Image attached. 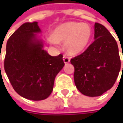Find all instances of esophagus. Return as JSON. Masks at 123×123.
Masks as SVG:
<instances>
[{
    "instance_id": "obj_1",
    "label": "esophagus",
    "mask_w": 123,
    "mask_h": 123,
    "mask_svg": "<svg viewBox=\"0 0 123 123\" xmlns=\"http://www.w3.org/2000/svg\"><path fill=\"white\" fill-rule=\"evenodd\" d=\"M62 59H63V61H64L65 63H68V62H70V58L68 57H67V56H63Z\"/></svg>"
}]
</instances>
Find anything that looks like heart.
I'll return each mask as SVG.
<instances>
[{
    "label": "heart",
    "instance_id": "b5f03b06",
    "mask_svg": "<svg viewBox=\"0 0 123 123\" xmlns=\"http://www.w3.org/2000/svg\"><path fill=\"white\" fill-rule=\"evenodd\" d=\"M92 37L91 26L79 22H65L58 25L49 37L51 45L58 47L64 42L66 52L70 55H78L88 47Z\"/></svg>",
    "mask_w": 123,
    "mask_h": 123
}]
</instances>
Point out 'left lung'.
<instances>
[{
	"label": "left lung",
	"instance_id": "8db88e82",
	"mask_svg": "<svg viewBox=\"0 0 123 123\" xmlns=\"http://www.w3.org/2000/svg\"><path fill=\"white\" fill-rule=\"evenodd\" d=\"M94 31V42L84 53L70 60L75 68L76 87L89 97L100 96L110 90L121 66L118 46L111 33L98 23Z\"/></svg>",
	"mask_w": 123,
	"mask_h": 123
}]
</instances>
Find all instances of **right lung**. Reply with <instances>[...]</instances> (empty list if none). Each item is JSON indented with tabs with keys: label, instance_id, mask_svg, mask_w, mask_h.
I'll use <instances>...</instances> for the list:
<instances>
[{
	"label": "right lung",
	"instance_id": "obj_1",
	"mask_svg": "<svg viewBox=\"0 0 123 123\" xmlns=\"http://www.w3.org/2000/svg\"><path fill=\"white\" fill-rule=\"evenodd\" d=\"M37 22L25 23L6 44L4 68L15 91L31 100L46 99L65 63L62 55L51 56L44 50Z\"/></svg>",
	"mask_w": 123,
	"mask_h": 123
}]
</instances>
